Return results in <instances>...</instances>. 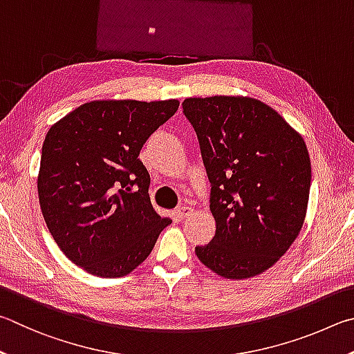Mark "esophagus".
I'll return each instance as SVG.
<instances>
[{
    "mask_svg": "<svg viewBox=\"0 0 354 354\" xmlns=\"http://www.w3.org/2000/svg\"><path fill=\"white\" fill-rule=\"evenodd\" d=\"M193 213H194V208L187 207V205L180 207V208L177 209V216H178V218H180V219H187V218H189V216L193 214Z\"/></svg>",
    "mask_w": 354,
    "mask_h": 354,
    "instance_id": "esophagus-1",
    "label": "esophagus"
}]
</instances>
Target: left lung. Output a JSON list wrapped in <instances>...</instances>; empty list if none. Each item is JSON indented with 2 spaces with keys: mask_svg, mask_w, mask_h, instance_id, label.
Wrapping results in <instances>:
<instances>
[{
  "mask_svg": "<svg viewBox=\"0 0 354 354\" xmlns=\"http://www.w3.org/2000/svg\"><path fill=\"white\" fill-rule=\"evenodd\" d=\"M182 105L199 138L216 221L212 243L196 247V255L227 280L263 274L289 250L306 218V142L255 97H188Z\"/></svg>",
  "mask_w": 354,
  "mask_h": 354,
  "instance_id": "obj_1",
  "label": "left lung"
}]
</instances>
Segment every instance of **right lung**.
Returning <instances> with one entry per match:
<instances>
[{
  "label": "right lung",
  "mask_w": 354,
  "mask_h": 354,
  "mask_svg": "<svg viewBox=\"0 0 354 354\" xmlns=\"http://www.w3.org/2000/svg\"><path fill=\"white\" fill-rule=\"evenodd\" d=\"M178 104L91 101L48 130L37 177L40 208L60 250L88 274H130L172 222L153 209L138 155Z\"/></svg>",
  "instance_id": "obj_1"
}]
</instances>
